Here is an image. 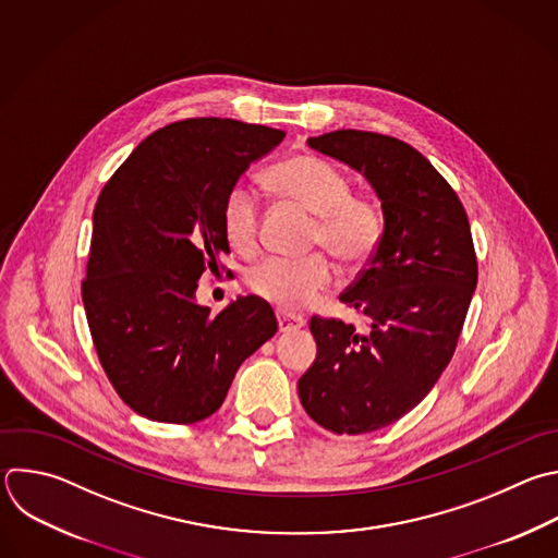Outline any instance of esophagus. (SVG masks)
Returning <instances> with one entry per match:
<instances>
[{"instance_id":"1","label":"esophagus","mask_w":558,"mask_h":558,"mask_svg":"<svg viewBox=\"0 0 558 558\" xmlns=\"http://www.w3.org/2000/svg\"><path fill=\"white\" fill-rule=\"evenodd\" d=\"M306 322L302 317H293V315H287V313H278V328L280 332H291L295 328H302Z\"/></svg>"}]
</instances>
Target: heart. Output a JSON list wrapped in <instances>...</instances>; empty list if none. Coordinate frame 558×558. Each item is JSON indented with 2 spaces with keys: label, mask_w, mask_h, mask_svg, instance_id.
<instances>
[{
  "label": "heart",
  "mask_w": 558,
  "mask_h": 558,
  "mask_svg": "<svg viewBox=\"0 0 558 558\" xmlns=\"http://www.w3.org/2000/svg\"><path fill=\"white\" fill-rule=\"evenodd\" d=\"M265 179L276 195L317 217L311 245L324 247L343 267H361L379 250L384 239L381 208L373 199L352 195L348 177L332 163L313 155H293L274 163ZM221 221L234 250H254L260 202L247 183L239 181L228 191ZM247 282L267 302L298 313L313 306L319 293L332 284V267L322 254L295 260L269 258L250 271Z\"/></svg>",
  "instance_id": "b5f03b06"
}]
</instances>
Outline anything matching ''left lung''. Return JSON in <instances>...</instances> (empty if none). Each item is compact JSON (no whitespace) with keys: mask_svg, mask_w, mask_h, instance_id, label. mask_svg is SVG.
Wrapping results in <instances>:
<instances>
[{"mask_svg":"<svg viewBox=\"0 0 558 558\" xmlns=\"http://www.w3.org/2000/svg\"><path fill=\"white\" fill-rule=\"evenodd\" d=\"M308 146L361 172L384 210V239L339 300L367 330L311 317L313 365L298 381L306 414L335 434L397 423L449 365L477 284L466 213L445 177L410 144L341 129Z\"/></svg>","mask_w":558,"mask_h":558,"instance_id":"left-lung-1","label":"left lung"}]
</instances>
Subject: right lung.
Listing matches in <instances>:
<instances>
[{"label":"right lung","mask_w":558,"mask_h":558,"mask_svg":"<svg viewBox=\"0 0 558 558\" xmlns=\"http://www.w3.org/2000/svg\"><path fill=\"white\" fill-rule=\"evenodd\" d=\"M282 137L228 118L172 122L126 157L98 197L83 280L87 324L111 386L148 421L213 416L239 365L278 330L258 295L210 315L195 291L230 252L228 191Z\"/></svg>","instance_id":"right-lung-1"}]
</instances>
